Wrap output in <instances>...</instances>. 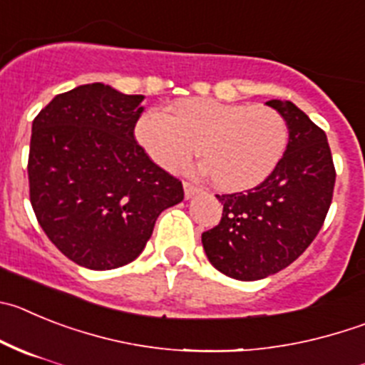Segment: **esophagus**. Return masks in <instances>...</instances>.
Segmentation results:
<instances>
[{
  "mask_svg": "<svg viewBox=\"0 0 365 365\" xmlns=\"http://www.w3.org/2000/svg\"><path fill=\"white\" fill-rule=\"evenodd\" d=\"M182 186H185V197H186V199H192V197L195 195L197 192H199V188H197L195 185H192V182H188V180H185V182H182Z\"/></svg>",
  "mask_w": 365,
  "mask_h": 365,
  "instance_id": "34e87169",
  "label": "esophagus"
}]
</instances>
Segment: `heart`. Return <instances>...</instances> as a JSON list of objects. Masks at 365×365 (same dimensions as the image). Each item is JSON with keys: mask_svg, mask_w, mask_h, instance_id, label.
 I'll list each match as a JSON object with an SVG mask.
<instances>
[{"mask_svg": "<svg viewBox=\"0 0 365 365\" xmlns=\"http://www.w3.org/2000/svg\"><path fill=\"white\" fill-rule=\"evenodd\" d=\"M165 110H146L135 139L160 168L175 172L197 153L224 192L255 188L272 175L287 146L286 119L272 108L215 99H179Z\"/></svg>", "mask_w": 365, "mask_h": 365, "instance_id": "1", "label": "heart"}]
</instances>
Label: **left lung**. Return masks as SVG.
I'll return each instance as SVG.
<instances>
[{
    "label": "left lung",
    "mask_w": 365,
    "mask_h": 365,
    "mask_svg": "<svg viewBox=\"0 0 365 365\" xmlns=\"http://www.w3.org/2000/svg\"><path fill=\"white\" fill-rule=\"evenodd\" d=\"M266 105L286 119V152L259 186L217 195L224 206L220 222L202 233L210 262L237 280L266 279L299 259L322 228L335 188L324 130L292 101Z\"/></svg>",
    "instance_id": "1"
}]
</instances>
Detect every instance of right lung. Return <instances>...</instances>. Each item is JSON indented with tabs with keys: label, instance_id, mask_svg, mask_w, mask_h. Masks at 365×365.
I'll return each mask as SVG.
<instances>
[{
	"label": "right lung",
	"instance_id": "1",
	"mask_svg": "<svg viewBox=\"0 0 365 365\" xmlns=\"http://www.w3.org/2000/svg\"><path fill=\"white\" fill-rule=\"evenodd\" d=\"M143 99L81 85L56 96L32 123V208L53 246L88 269L135 260L160 212L185 199L180 180L133 137Z\"/></svg>",
	"mask_w": 365,
	"mask_h": 365
}]
</instances>
